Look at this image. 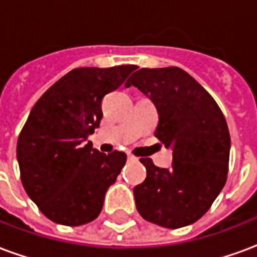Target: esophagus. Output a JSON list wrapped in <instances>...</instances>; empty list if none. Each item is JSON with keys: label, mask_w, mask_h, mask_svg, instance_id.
Instances as JSON below:
<instances>
[{"label": "esophagus", "mask_w": 257, "mask_h": 257, "mask_svg": "<svg viewBox=\"0 0 257 257\" xmlns=\"http://www.w3.org/2000/svg\"><path fill=\"white\" fill-rule=\"evenodd\" d=\"M128 160L129 161H138V158L135 156H132V154H128Z\"/></svg>", "instance_id": "obj_1"}]
</instances>
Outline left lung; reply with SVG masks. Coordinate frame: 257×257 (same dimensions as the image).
Returning <instances> with one entry per match:
<instances>
[{
  "instance_id": "8db88e82",
  "label": "left lung",
  "mask_w": 257,
  "mask_h": 257,
  "mask_svg": "<svg viewBox=\"0 0 257 257\" xmlns=\"http://www.w3.org/2000/svg\"><path fill=\"white\" fill-rule=\"evenodd\" d=\"M131 85L156 104L160 121L154 135L173 149L169 169L140 158L147 176L134 189L136 209L158 226H189L208 212L226 184L231 143L226 118L182 68H140L125 86Z\"/></svg>"
}]
</instances>
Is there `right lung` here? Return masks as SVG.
<instances>
[{"mask_svg": "<svg viewBox=\"0 0 257 257\" xmlns=\"http://www.w3.org/2000/svg\"><path fill=\"white\" fill-rule=\"evenodd\" d=\"M135 64L74 68L38 99L18 139L26 193L49 220L81 226L95 220L126 154L84 145L103 117L101 100L125 82Z\"/></svg>", "mask_w": 257, "mask_h": 257, "instance_id": "obj_1", "label": "right lung"}]
</instances>
